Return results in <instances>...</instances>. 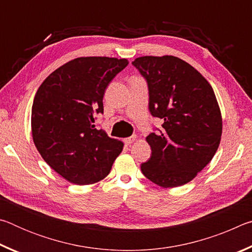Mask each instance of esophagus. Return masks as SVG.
I'll use <instances>...</instances> for the list:
<instances>
[{
    "label": "esophagus",
    "instance_id": "34e87169",
    "mask_svg": "<svg viewBox=\"0 0 252 252\" xmlns=\"http://www.w3.org/2000/svg\"><path fill=\"white\" fill-rule=\"evenodd\" d=\"M135 140H136V135L135 134L134 135H131V136H129V138L125 139V143L126 144H131V143H133Z\"/></svg>",
    "mask_w": 252,
    "mask_h": 252
}]
</instances>
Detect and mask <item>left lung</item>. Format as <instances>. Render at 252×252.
I'll list each match as a JSON object with an SVG mask.
<instances>
[{
  "label": "left lung",
  "mask_w": 252,
  "mask_h": 252,
  "mask_svg": "<svg viewBox=\"0 0 252 252\" xmlns=\"http://www.w3.org/2000/svg\"><path fill=\"white\" fill-rule=\"evenodd\" d=\"M132 64L147 79L151 114L163 121L160 132L146 138L152 153L141 171L162 188L186 185L219 148L222 117L213 89L198 70L173 55H146Z\"/></svg>",
  "instance_id": "obj_1"
}]
</instances>
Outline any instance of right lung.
<instances>
[{"label": "right lung", "mask_w": 252, "mask_h": 252, "mask_svg": "<svg viewBox=\"0 0 252 252\" xmlns=\"http://www.w3.org/2000/svg\"><path fill=\"white\" fill-rule=\"evenodd\" d=\"M126 59L81 57L58 67L34 96L33 142L43 160L74 185L108 176L123 144L95 127L105 88L127 65Z\"/></svg>", "instance_id": "right-lung-1"}]
</instances>
